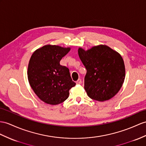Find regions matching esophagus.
<instances>
[{
    "label": "esophagus",
    "instance_id": "1",
    "mask_svg": "<svg viewBox=\"0 0 146 146\" xmlns=\"http://www.w3.org/2000/svg\"><path fill=\"white\" fill-rule=\"evenodd\" d=\"M81 83H82V80L80 79H79L76 81V84H81Z\"/></svg>",
    "mask_w": 146,
    "mask_h": 146
}]
</instances>
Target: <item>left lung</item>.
<instances>
[{
  "label": "left lung",
  "instance_id": "obj_1",
  "mask_svg": "<svg viewBox=\"0 0 146 146\" xmlns=\"http://www.w3.org/2000/svg\"><path fill=\"white\" fill-rule=\"evenodd\" d=\"M78 54L87 69L84 88L88 97L104 102L116 95L125 78V66L119 53L100 44L87 50L79 48Z\"/></svg>",
  "mask_w": 146,
  "mask_h": 146
}]
</instances>
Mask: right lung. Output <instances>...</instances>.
Returning a JSON list of instances; mask_svg holds the SVG:
<instances>
[{
    "label": "right lung",
    "instance_id": "1",
    "mask_svg": "<svg viewBox=\"0 0 146 146\" xmlns=\"http://www.w3.org/2000/svg\"><path fill=\"white\" fill-rule=\"evenodd\" d=\"M70 50L58 45L47 44L32 54L28 66V79L39 98L46 104L58 105L69 97L76 85L69 70L60 61Z\"/></svg>",
    "mask_w": 146,
    "mask_h": 146
}]
</instances>
